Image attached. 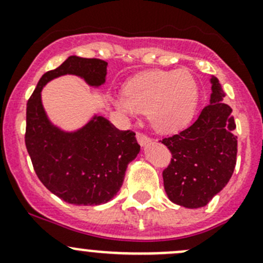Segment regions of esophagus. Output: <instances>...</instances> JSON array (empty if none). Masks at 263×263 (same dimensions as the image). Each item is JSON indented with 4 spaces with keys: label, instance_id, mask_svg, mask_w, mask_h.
I'll return each instance as SVG.
<instances>
[{
    "label": "esophagus",
    "instance_id": "obj_1",
    "mask_svg": "<svg viewBox=\"0 0 263 263\" xmlns=\"http://www.w3.org/2000/svg\"><path fill=\"white\" fill-rule=\"evenodd\" d=\"M136 139H137V142H139L141 146H146L147 144H150L151 142L150 137H147L146 135H144V134H137Z\"/></svg>",
    "mask_w": 263,
    "mask_h": 263
}]
</instances>
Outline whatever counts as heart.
Segmentation results:
<instances>
[{
	"instance_id": "obj_1",
	"label": "heart",
	"mask_w": 263,
	"mask_h": 263,
	"mask_svg": "<svg viewBox=\"0 0 263 263\" xmlns=\"http://www.w3.org/2000/svg\"><path fill=\"white\" fill-rule=\"evenodd\" d=\"M198 99V84L190 71L156 70L129 81L126 94L117 95L115 104L131 117L147 112L148 122L155 131L173 134L192 121Z\"/></svg>"
}]
</instances>
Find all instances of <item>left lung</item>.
Instances as JSON below:
<instances>
[{
  "mask_svg": "<svg viewBox=\"0 0 263 263\" xmlns=\"http://www.w3.org/2000/svg\"><path fill=\"white\" fill-rule=\"evenodd\" d=\"M210 103L185 129L164 139L172 161L163 172L169 200L187 209L208 205L232 178L237 163V136L232 108L215 76Z\"/></svg>",
  "mask_w": 263,
  "mask_h": 263,
  "instance_id": "left-lung-1",
  "label": "left lung"
}]
</instances>
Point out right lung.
Instances as JSON below:
<instances>
[{
	"instance_id": "add662e5",
	"label": "right lung",
	"mask_w": 263,
	"mask_h": 263,
	"mask_svg": "<svg viewBox=\"0 0 263 263\" xmlns=\"http://www.w3.org/2000/svg\"><path fill=\"white\" fill-rule=\"evenodd\" d=\"M107 67L103 60L70 55L42 76L26 104L25 145L34 171L53 195L72 205H102L117 196L140 145L134 132L119 131L99 115L75 131L55 126L43 107L42 90L65 75L100 87L105 84Z\"/></svg>"
}]
</instances>
